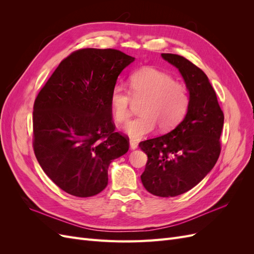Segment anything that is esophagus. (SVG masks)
I'll return each instance as SVG.
<instances>
[{
  "label": "esophagus",
  "instance_id": "obj_1",
  "mask_svg": "<svg viewBox=\"0 0 254 254\" xmlns=\"http://www.w3.org/2000/svg\"><path fill=\"white\" fill-rule=\"evenodd\" d=\"M129 145H130V149H131V150H134V149L137 148V143L134 140H130Z\"/></svg>",
  "mask_w": 254,
  "mask_h": 254
}]
</instances>
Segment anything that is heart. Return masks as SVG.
Returning <instances> with one entry per match:
<instances>
[{"label":"heart","instance_id":"heart-1","mask_svg":"<svg viewBox=\"0 0 254 254\" xmlns=\"http://www.w3.org/2000/svg\"><path fill=\"white\" fill-rule=\"evenodd\" d=\"M130 92L121 84L111 90L109 104L113 119L118 123L129 117V107L134 99H144L141 115L126 123L123 131L132 139H142L156 129L167 131L186 117L190 105V93L186 84L175 81L172 75L153 67H144L129 78Z\"/></svg>","mask_w":254,"mask_h":254}]
</instances>
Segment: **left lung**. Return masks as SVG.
<instances>
[{
    "instance_id": "obj_1",
    "label": "left lung",
    "mask_w": 254,
    "mask_h": 254,
    "mask_svg": "<svg viewBox=\"0 0 254 254\" xmlns=\"http://www.w3.org/2000/svg\"><path fill=\"white\" fill-rule=\"evenodd\" d=\"M161 56L178 68L189 90L190 105L171 132L140 143L148 157L141 180L150 194L175 197L196 187L216 164L224 113L202 70L176 54Z\"/></svg>"
}]
</instances>
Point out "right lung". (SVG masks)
<instances>
[{"instance_id": "obj_1", "label": "right lung", "mask_w": 254, "mask_h": 254, "mask_svg": "<svg viewBox=\"0 0 254 254\" xmlns=\"http://www.w3.org/2000/svg\"><path fill=\"white\" fill-rule=\"evenodd\" d=\"M133 61L112 49L76 51L61 61L36 98L35 155L67 194L101 193L110 163L129 149L126 137L114 132L109 96L121 72Z\"/></svg>"}]
</instances>
